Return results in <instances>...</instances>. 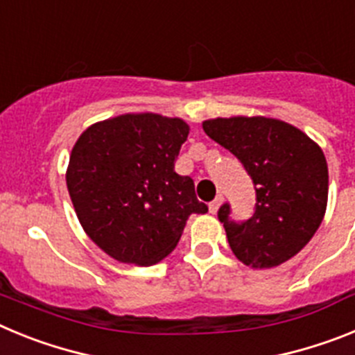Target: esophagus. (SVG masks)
<instances>
[{
  "label": "esophagus",
  "mask_w": 355,
  "mask_h": 355,
  "mask_svg": "<svg viewBox=\"0 0 355 355\" xmlns=\"http://www.w3.org/2000/svg\"><path fill=\"white\" fill-rule=\"evenodd\" d=\"M222 202H224V196H222V193H218V196L215 197V199L211 200V202H209V211L211 213H216L218 211V208H220V205Z\"/></svg>",
  "instance_id": "1"
}]
</instances>
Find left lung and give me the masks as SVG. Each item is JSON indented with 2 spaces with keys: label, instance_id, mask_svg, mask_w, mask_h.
<instances>
[{
  "label": "left lung",
  "instance_id": "8db88e82",
  "mask_svg": "<svg viewBox=\"0 0 355 355\" xmlns=\"http://www.w3.org/2000/svg\"><path fill=\"white\" fill-rule=\"evenodd\" d=\"M209 139L233 153L256 190L254 213L231 218L218 209L231 250L243 265L270 268L293 258L322 224L327 206V162L307 135L277 119L231 117L202 122Z\"/></svg>",
  "mask_w": 355,
  "mask_h": 355
}]
</instances>
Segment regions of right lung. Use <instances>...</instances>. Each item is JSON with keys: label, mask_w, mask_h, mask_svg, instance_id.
I'll return each mask as SVG.
<instances>
[{"label": "right lung", "mask_w": 355, "mask_h": 355, "mask_svg": "<svg viewBox=\"0 0 355 355\" xmlns=\"http://www.w3.org/2000/svg\"><path fill=\"white\" fill-rule=\"evenodd\" d=\"M187 122L128 114L97 122L72 147L67 188L85 233L121 263L155 265L172 252L192 213L208 206L174 162Z\"/></svg>", "instance_id": "obj_1"}]
</instances>
